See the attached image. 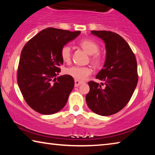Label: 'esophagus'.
<instances>
[{
	"label": "esophagus",
	"instance_id": "esophagus-1",
	"mask_svg": "<svg viewBox=\"0 0 155 155\" xmlns=\"http://www.w3.org/2000/svg\"><path fill=\"white\" fill-rule=\"evenodd\" d=\"M82 83H83L82 81H80L78 80H75L74 81V86H75V87H78V86H79Z\"/></svg>",
	"mask_w": 155,
	"mask_h": 155
}]
</instances>
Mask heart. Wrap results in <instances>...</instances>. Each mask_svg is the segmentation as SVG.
Returning <instances> with one entry per match:
<instances>
[{"label": "heart", "mask_w": 155, "mask_h": 155, "mask_svg": "<svg viewBox=\"0 0 155 155\" xmlns=\"http://www.w3.org/2000/svg\"><path fill=\"white\" fill-rule=\"evenodd\" d=\"M79 46L89 54H90V60L92 64L96 66L101 64L103 61V57L98 52L100 47L98 43L90 39H85L80 41ZM61 57L64 62H70L72 57L71 47L68 45L63 46L61 50ZM65 72L76 80L84 81L87 79L89 76L91 74L92 70L90 67L72 66L67 68Z\"/></svg>", "instance_id": "b5f03b06"}]
</instances>
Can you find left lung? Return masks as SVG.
Returning a JSON list of instances; mask_svg holds the SVG:
<instances>
[{"instance_id":"8db88e82","label":"left lung","mask_w":155,"mask_h":155,"mask_svg":"<svg viewBox=\"0 0 155 155\" xmlns=\"http://www.w3.org/2000/svg\"><path fill=\"white\" fill-rule=\"evenodd\" d=\"M91 33L105 43V62L96 77L104 81L105 87L90 81L86 102L95 114L108 116L129 102L138 81L137 61L129 45L118 34L107 31H91Z\"/></svg>"}]
</instances>
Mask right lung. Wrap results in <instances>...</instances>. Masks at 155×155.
<instances>
[{
	"instance_id": "1",
	"label": "right lung",
	"mask_w": 155,
	"mask_h": 155,
	"mask_svg": "<svg viewBox=\"0 0 155 155\" xmlns=\"http://www.w3.org/2000/svg\"><path fill=\"white\" fill-rule=\"evenodd\" d=\"M81 31L47 28L31 38L21 52L18 84L31 108L44 115L64 108L74 85V78L65 74L56 77L63 64L61 50L79 35Z\"/></svg>"
}]
</instances>
